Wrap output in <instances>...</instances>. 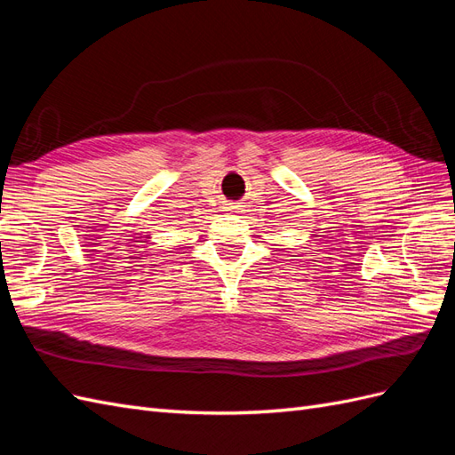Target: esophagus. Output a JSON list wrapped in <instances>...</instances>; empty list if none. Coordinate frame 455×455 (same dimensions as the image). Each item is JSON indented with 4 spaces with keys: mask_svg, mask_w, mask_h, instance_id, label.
Instances as JSON below:
<instances>
[{
    "mask_svg": "<svg viewBox=\"0 0 455 455\" xmlns=\"http://www.w3.org/2000/svg\"><path fill=\"white\" fill-rule=\"evenodd\" d=\"M228 211H229V212H237V211H239V204H237V203H229V204H228Z\"/></svg>",
    "mask_w": 455,
    "mask_h": 455,
    "instance_id": "1",
    "label": "esophagus"
}]
</instances>
